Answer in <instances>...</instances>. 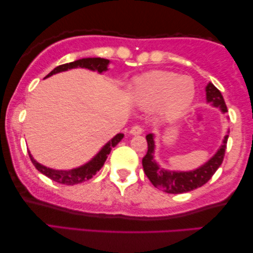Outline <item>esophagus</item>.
<instances>
[{"label":"esophagus","instance_id":"obj_1","mask_svg":"<svg viewBox=\"0 0 253 253\" xmlns=\"http://www.w3.org/2000/svg\"><path fill=\"white\" fill-rule=\"evenodd\" d=\"M130 133L131 134H140V133H143V127H141L140 126H133L132 127H131Z\"/></svg>","mask_w":253,"mask_h":253}]
</instances>
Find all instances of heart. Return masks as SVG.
Returning <instances> with one entry per match:
<instances>
[{"label": "heart", "instance_id": "b5f03b06", "mask_svg": "<svg viewBox=\"0 0 253 253\" xmlns=\"http://www.w3.org/2000/svg\"><path fill=\"white\" fill-rule=\"evenodd\" d=\"M195 96V84L186 76L169 71H154L140 77L132 91V99L143 109L157 108L165 117L178 115Z\"/></svg>", "mask_w": 253, "mask_h": 253}]
</instances>
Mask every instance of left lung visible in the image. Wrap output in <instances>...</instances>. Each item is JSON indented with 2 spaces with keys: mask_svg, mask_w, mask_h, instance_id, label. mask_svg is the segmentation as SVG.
Returning <instances> with one entry per match:
<instances>
[{
  "mask_svg": "<svg viewBox=\"0 0 253 253\" xmlns=\"http://www.w3.org/2000/svg\"><path fill=\"white\" fill-rule=\"evenodd\" d=\"M206 100L209 103H212V106L219 108L223 114L228 112L222 94L212 83H210L206 86ZM228 137L229 136L226 134L222 145H221L216 153L209 161L200 166L199 168L190 171H174L166 170V169L161 168L157 164V161L154 160V134L148 133L146 136L147 153L143 158V168L145 174H146L148 179L155 188L167 193H184L200 188L212 178L214 172L222 164L224 152H226L227 148Z\"/></svg>",
  "mask_w": 253,
  "mask_h": 253,
  "instance_id": "8db88e82",
  "label": "left lung"
}]
</instances>
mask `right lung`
<instances>
[{
  "instance_id": "right-lung-1",
  "label": "right lung",
  "mask_w": 253,
  "mask_h": 253,
  "mask_svg": "<svg viewBox=\"0 0 253 253\" xmlns=\"http://www.w3.org/2000/svg\"><path fill=\"white\" fill-rule=\"evenodd\" d=\"M108 64L109 60H106V58H100V57H88V58H82V60H77L75 62H70V63H65L62 65H58L54 69L53 71H50L46 77H50L55 74H58V72L70 70V69L75 68H85L88 69V70L98 71L99 74H101L103 71L108 70ZM124 137L123 133H117L115 137L113 138L112 140H109L105 146H103L98 154L95 155L92 160H89L87 164L81 166L78 168L70 169V170H56V169L48 168L46 166H42L39 162L34 160V158L31 155L29 152L30 159L32 161V164L36 166V168L39 170L41 174L46 175L47 177H49L53 181L61 183V184L65 185H75L78 184V183H82L84 181H87V179L92 178L93 176L96 174V171H99L100 169L102 168L103 164L107 160V157L110 153L113 147H115L117 144L122 140Z\"/></svg>"
}]
</instances>
